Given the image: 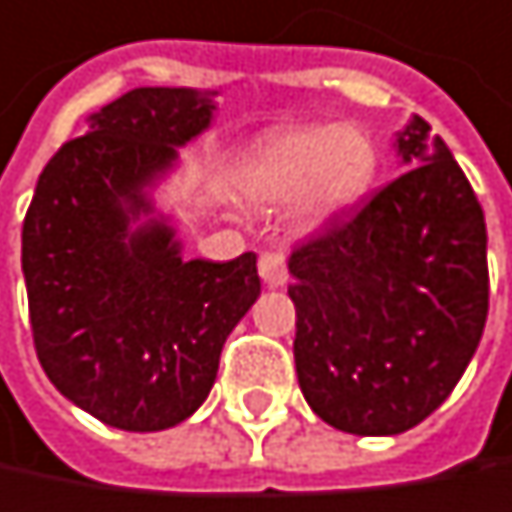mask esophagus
Wrapping results in <instances>:
<instances>
[{"mask_svg": "<svg viewBox=\"0 0 512 512\" xmlns=\"http://www.w3.org/2000/svg\"><path fill=\"white\" fill-rule=\"evenodd\" d=\"M259 277H262L271 288L286 286L288 271L283 253H262V256H259Z\"/></svg>", "mask_w": 512, "mask_h": 512, "instance_id": "1", "label": "esophagus"}]
</instances>
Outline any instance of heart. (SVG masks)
<instances>
[{"mask_svg": "<svg viewBox=\"0 0 512 512\" xmlns=\"http://www.w3.org/2000/svg\"><path fill=\"white\" fill-rule=\"evenodd\" d=\"M380 150L359 126L312 123L288 129L259 147L244 167V194L265 206H283L300 194L312 221L353 209L377 182Z\"/></svg>", "mask_w": 512, "mask_h": 512, "instance_id": "heart-1", "label": "heart"}]
</instances>
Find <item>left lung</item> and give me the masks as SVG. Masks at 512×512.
Wrapping results in <instances>:
<instances>
[{
	"label": "left lung",
	"mask_w": 512,
	"mask_h": 512,
	"mask_svg": "<svg viewBox=\"0 0 512 512\" xmlns=\"http://www.w3.org/2000/svg\"><path fill=\"white\" fill-rule=\"evenodd\" d=\"M395 147L404 173L288 259L300 392L356 436L430 416L472 362L489 309L486 224L466 173L418 114Z\"/></svg>",
	"instance_id": "left-lung-1"
}]
</instances>
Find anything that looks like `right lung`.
Returning <instances> with one entry per match:
<instances>
[{"mask_svg": "<svg viewBox=\"0 0 512 512\" xmlns=\"http://www.w3.org/2000/svg\"><path fill=\"white\" fill-rule=\"evenodd\" d=\"M215 94L135 88L43 167L23 221L37 359L108 427L153 433L209 398L226 336L262 294L256 253L185 259L153 191L212 126Z\"/></svg>", "mask_w": 512, "mask_h": 512, "instance_id": "1", "label": "right lung"}]
</instances>
